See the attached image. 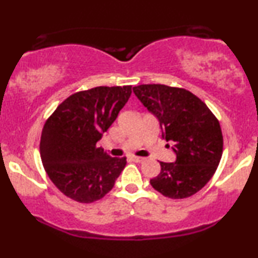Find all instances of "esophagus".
<instances>
[{"label": "esophagus", "instance_id": "1", "mask_svg": "<svg viewBox=\"0 0 258 258\" xmlns=\"http://www.w3.org/2000/svg\"><path fill=\"white\" fill-rule=\"evenodd\" d=\"M131 160H133V161H135V162H143L146 159L141 158V156H135V155H133V156H131Z\"/></svg>", "mask_w": 258, "mask_h": 258}]
</instances>
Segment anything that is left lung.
Listing matches in <instances>:
<instances>
[{
  "instance_id": "8db88e82",
  "label": "left lung",
  "mask_w": 258,
  "mask_h": 258,
  "mask_svg": "<svg viewBox=\"0 0 258 258\" xmlns=\"http://www.w3.org/2000/svg\"><path fill=\"white\" fill-rule=\"evenodd\" d=\"M133 92L155 114L166 141L173 142L176 162H162L150 184L170 199H184L203 189L212 178L223 153L220 121L199 97L188 90L153 84Z\"/></svg>"
}]
</instances>
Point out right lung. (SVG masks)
<instances>
[{"label": "right lung", "instance_id": "right-lung-1", "mask_svg": "<svg viewBox=\"0 0 258 258\" xmlns=\"http://www.w3.org/2000/svg\"><path fill=\"white\" fill-rule=\"evenodd\" d=\"M132 86H99L68 97L44 122L40 155L49 179L65 197L82 204L104 198L126 166L97 142L116 120Z\"/></svg>", "mask_w": 258, "mask_h": 258}]
</instances>
